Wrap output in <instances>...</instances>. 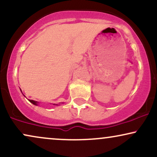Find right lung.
<instances>
[{
	"label": "right lung",
	"instance_id": "obj_1",
	"mask_svg": "<svg viewBox=\"0 0 157 157\" xmlns=\"http://www.w3.org/2000/svg\"><path fill=\"white\" fill-rule=\"evenodd\" d=\"M29 101H30L31 103H33V104H35V105H37V101H33V100H29ZM53 105H56L57 106V104H53Z\"/></svg>",
	"mask_w": 157,
	"mask_h": 157
}]
</instances>
